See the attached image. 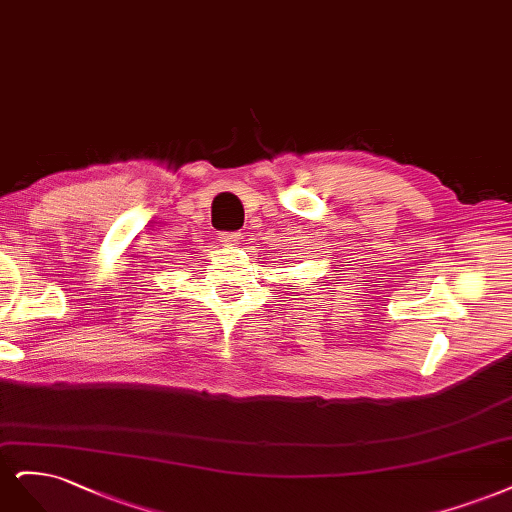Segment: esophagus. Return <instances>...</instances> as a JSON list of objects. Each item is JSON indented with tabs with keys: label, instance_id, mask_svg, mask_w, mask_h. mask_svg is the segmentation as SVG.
<instances>
[{
	"label": "esophagus",
	"instance_id": "34e87169",
	"mask_svg": "<svg viewBox=\"0 0 512 512\" xmlns=\"http://www.w3.org/2000/svg\"><path fill=\"white\" fill-rule=\"evenodd\" d=\"M221 242H225V244H229V246H236V244H240V240H242V234L240 232H221Z\"/></svg>",
	"mask_w": 512,
	"mask_h": 512
}]
</instances>
